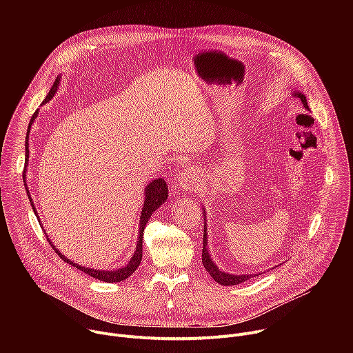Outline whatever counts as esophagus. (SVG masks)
Here are the masks:
<instances>
[{
	"mask_svg": "<svg viewBox=\"0 0 353 353\" xmlns=\"http://www.w3.org/2000/svg\"><path fill=\"white\" fill-rule=\"evenodd\" d=\"M179 183H180V188L183 191H192L194 188L198 187L199 180H198V177H196L194 170L185 169V170L181 172V174L179 177Z\"/></svg>",
	"mask_w": 353,
	"mask_h": 353,
	"instance_id": "obj_1",
	"label": "esophagus"
}]
</instances>
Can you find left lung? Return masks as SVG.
Here are the masks:
<instances>
[{
    "label": "left lung",
    "mask_w": 353,
    "mask_h": 353,
    "mask_svg": "<svg viewBox=\"0 0 353 353\" xmlns=\"http://www.w3.org/2000/svg\"><path fill=\"white\" fill-rule=\"evenodd\" d=\"M294 97L300 99L301 103H303V106L306 109H309V105H307V100H306V96L303 93L300 92H294L293 93ZM205 214V212H204ZM205 216V215H204ZM204 243H203V265L205 267V270L208 271V274L215 279V282L221 283V285H225V286H232V285H237V283H241L247 279H250L253 275H232V274H226L223 271H221L215 264L214 261L211 260V256L208 253V244H207V229H204ZM254 276H259V275H254Z\"/></svg>",
    "instance_id": "1"
}]
</instances>
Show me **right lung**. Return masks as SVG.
<instances>
[{
  "label": "right lung",
  "mask_w": 353,
  "mask_h": 353,
  "mask_svg": "<svg viewBox=\"0 0 353 353\" xmlns=\"http://www.w3.org/2000/svg\"><path fill=\"white\" fill-rule=\"evenodd\" d=\"M59 83H60V77H59V78L56 79V82L53 83L52 89H50L48 94H47L46 99H44V102H48V100L54 96V93H56V90H57V88H59ZM44 102H43V103H44ZM37 113H39V112H34L33 116H32V119H30L29 128H28V134H29V130H30V124H32L33 120L36 119ZM28 146H29V143H28V137H26V143H25V149H26V152H25V155H26V162H28V157H29V149H28ZM23 173H25V172H23ZM25 187H26V184H25ZM26 192H28V196H29V201H30V205H32V208H33V211H34V214H36V216H37L34 204L32 203V198H30V195H29L28 188H26ZM168 192H169V191H168V185H166V181H165L163 179H157V180H154L152 183L148 184V187L145 188V201H143V208H142V212H141L139 237H138V243H137V250H135V253H134L132 259L130 260V263H128L125 267L120 268V270L99 271V270L85 268V267H82V265H78V264L70 261L67 257H64V256L60 253V251H59L52 243H50V244L53 245V248L56 250V253L59 254V257H60L61 260H64L65 263H68V264H71L72 267L78 268L79 271H82V272L90 275V276H93L94 279L103 281V282H109V283H110V282H120V281H124V279H127L128 276H131L132 272H134V271L139 267V264H141V260H142V234H143V229H145V226H146V223H148L150 215H152V212L157 211V210L165 203V201L168 199ZM47 240H48V237H47ZM48 241H50V240H48Z\"/></svg>",
  "instance_id": "obj_1"
}]
</instances>
